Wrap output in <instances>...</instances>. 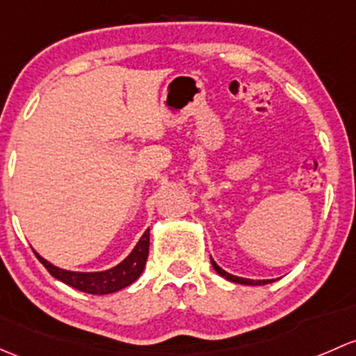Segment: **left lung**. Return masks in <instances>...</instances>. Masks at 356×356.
Instances as JSON below:
<instances>
[{
	"mask_svg": "<svg viewBox=\"0 0 356 356\" xmlns=\"http://www.w3.org/2000/svg\"><path fill=\"white\" fill-rule=\"evenodd\" d=\"M211 264H213V268H215V271L218 273L220 276H223V278H227L228 282L241 283V285H268V283H273V280H247V278H241V276H234V275H230V273L223 271V269L220 268L213 259H211Z\"/></svg>",
	"mask_w": 356,
	"mask_h": 356,
	"instance_id": "left-lung-1",
	"label": "left lung"
}]
</instances>
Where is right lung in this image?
<instances>
[{
  "label": "right lung",
  "mask_w": 356,
  "mask_h": 356,
  "mask_svg": "<svg viewBox=\"0 0 356 356\" xmlns=\"http://www.w3.org/2000/svg\"><path fill=\"white\" fill-rule=\"evenodd\" d=\"M148 247H149V228L141 235L140 242L133 249V252L126 257L122 263L118 266L107 269V271L100 273H73L66 271V269L56 268L49 261L40 257L35 252L37 259L44 264V268L54 276L59 282L66 283V285L76 288V290L85 291V293L92 295H107L114 293V291L122 290V288L129 286L131 283L136 282L140 275L143 273L145 264L148 259Z\"/></svg>",
  "instance_id": "1"
}]
</instances>
